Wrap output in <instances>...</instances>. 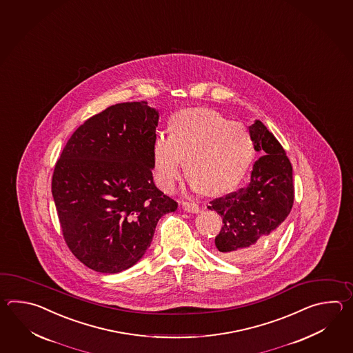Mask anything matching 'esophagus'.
Returning <instances> with one entry per match:
<instances>
[{
    "mask_svg": "<svg viewBox=\"0 0 353 353\" xmlns=\"http://www.w3.org/2000/svg\"><path fill=\"white\" fill-rule=\"evenodd\" d=\"M183 208H184L185 212H189V213H198L201 210L199 205L196 203L192 202H183Z\"/></svg>",
    "mask_w": 353,
    "mask_h": 353,
    "instance_id": "34e87169",
    "label": "esophagus"
}]
</instances>
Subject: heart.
Returning a JSON list of instances; mask_svg holds the SVG:
<instances>
[{"instance_id":"b5f03b06","label":"heart","mask_w":353,"mask_h":353,"mask_svg":"<svg viewBox=\"0 0 353 353\" xmlns=\"http://www.w3.org/2000/svg\"><path fill=\"white\" fill-rule=\"evenodd\" d=\"M154 175L164 190H173L184 168L202 193L217 195L239 184L254 155L252 139L240 122L227 121L210 108L175 113L169 136H155L151 148Z\"/></svg>"}]
</instances>
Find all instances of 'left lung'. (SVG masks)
I'll list each match as a JSON object with an SVG mask.
<instances>
[{
    "instance_id": "8db88e82",
    "label": "left lung",
    "mask_w": 353,
    "mask_h": 353,
    "mask_svg": "<svg viewBox=\"0 0 353 353\" xmlns=\"http://www.w3.org/2000/svg\"><path fill=\"white\" fill-rule=\"evenodd\" d=\"M248 131L261 154L250 184L208 205L223 222L216 248L233 263H250L261 255L283 231L294 203L293 168L285 150L261 121L256 120Z\"/></svg>"
}]
</instances>
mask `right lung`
<instances>
[{
    "mask_svg": "<svg viewBox=\"0 0 353 353\" xmlns=\"http://www.w3.org/2000/svg\"><path fill=\"white\" fill-rule=\"evenodd\" d=\"M158 122L145 101L111 105L75 130L55 164L52 193L64 240L92 270L134 266L159 219L178 208L152 179Z\"/></svg>",
    "mask_w": 353,
    "mask_h": 353,
    "instance_id": "1",
    "label": "right lung"
}]
</instances>
